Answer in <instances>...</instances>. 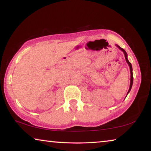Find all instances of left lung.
<instances>
[{"label":"left lung","mask_w":151,"mask_h":151,"mask_svg":"<svg viewBox=\"0 0 151 151\" xmlns=\"http://www.w3.org/2000/svg\"><path fill=\"white\" fill-rule=\"evenodd\" d=\"M116 45V47H118L120 50H121L122 51V52H123L124 55L125 59H126L127 63H128V65H129V67H130V72H131V82H130V87H129V91H128V93H127V94H128V93H129V92L131 91V88H132V83H133V74H132V65H131V63H130L129 61V60H128V58H127V53L126 52V51H125V50L123 49V48H122L121 47H120L119 46H118L117 45Z\"/></svg>","instance_id":"obj_1"}]
</instances>
